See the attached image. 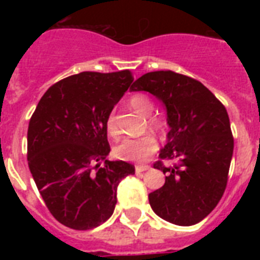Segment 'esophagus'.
<instances>
[{"label": "esophagus", "instance_id": "34e87169", "mask_svg": "<svg viewBox=\"0 0 260 260\" xmlns=\"http://www.w3.org/2000/svg\"><path fill=\"white\" fill-rule=\"evenodd\" d=\"M148 169H150V166H148V165H138V166L135 167V170H136V173H138V174L148 170Z\"/></svg>", "mask_w": 260, "mask_h": 260}]
</instances>
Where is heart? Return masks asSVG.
Segmentation results:
<instances>
[{
    "mask_svg": "<svg viewBox=\"0 0 260 260\" xmlns=\"http://www.w3.org/2000/svg\"><path fill=\"white\" fill-rule=\"evenodd\" d=\"M128 104L132 109L139 113L147 116V124L150 128L162 134L167 128V120L159 114H151L155 109L154 101L148 95L142 93L134 94L128 100ZM106 129L110 136L117 135V126H116V118L113 113L108 114L106 117ZM158 148V143L154 135L146 134L138 138H128L122 140L116 148L114 154L118 159L128 160V162H144L151 155L154 154Z\"/></svg>",
    "mask_w": 260,
    "mask_h": 260,
    "instance_id": "b5f03b06",
    "label": "heart"
}]
</instances>
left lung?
<instances>
[{"label":"left lung","mask_w":260,"mask_h":260,"mask_svg":"<svg viewBox=\"0 0 260 260\" xmlns=\"http://www.w3.org/2000/svg\"><path fill=\"white\" fill-rule=\"evenodd\" d=\"M150 91L166 105L170 132L154 169L167 174L150 193L159 217L177 225H194L216 208L225 191L234 136L225 106L200 81L174 71H152L131 86ZM162 160H175L166 168Z\"/></svg>","instance_id":"obj_1"}]
</instances>
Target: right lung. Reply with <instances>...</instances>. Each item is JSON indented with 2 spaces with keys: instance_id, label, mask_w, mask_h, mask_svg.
Here are the masks:
<instances>
[{
  "instance_id": "right-lung-1",
  "label": "right lung",
  "mask_w": 260,
  "mask_h": 260,
  "mask_svg": "<svg viewBox=\"0 0 260 260\" xmlns=\"http://www.w3.org/2000/svg\"><path fill=\"white\" fill-rule=\"evenodd\" d=\"M134 81L129 70L83 71L54 83L29 120L28 166L51 214L71 230L101 225L135 166L108 160L106 117Z\"/></svg>"
}]
</instances>
